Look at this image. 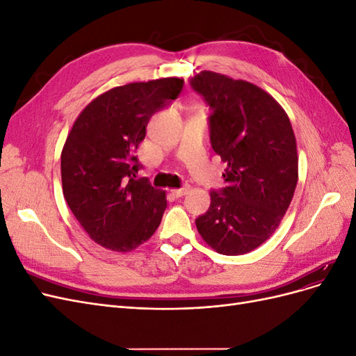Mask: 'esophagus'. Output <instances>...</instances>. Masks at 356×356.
I'll use <instances>...</instances> for the list:
<instances>
[{
	"label": "esophagus",
	"mask_w": 356,
	"mask_h": 356,
	"mask_svg": "<svg viewBox=\"0 0 356 356\" xmlns=\"http://www.w3.org/2000/svg\"><path fill=\"white\" fill-rule=\"evenodd\" d=\"M188 190H190V187H188V186H184V187H181V188L172 190V193H174V196H177V197H182V196L187 195Z\"/></svg>",
	"instance_id": "34e87169"
}]
</instances>
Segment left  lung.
Listing matches in <instances>:
<instances>
[{
  "label": "left lung",
  "instance_id": "obj_1",
  "mask_svg": "<svg viewBox=\"0 0 356 356\" xmlns=\"http://www.w3.org/2000/svg\"><path fill=\"white\" fill-rule=\"evenodd\" d=\"M191 88L209 105V138L225 163L227 186L211 191L196 218L202 239L222 255H242L264 243L293 200L298 179L297 143L289 118L258 86L202 71Z\"/></svg>",
  "mask_w": 356,
  "mask_h": 356
}]
</instances>
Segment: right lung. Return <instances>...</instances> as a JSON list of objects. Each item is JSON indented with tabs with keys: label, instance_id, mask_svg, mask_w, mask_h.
Returning a JSON list of instances; mask_svg holds the SVG:
<instances>
[{
	"label": "right lung",
	"instance_id": "right-lung-1",
	"mask_svg": "<svg viewBox=\"0 0 356 356\" xmlns=\"http://www.w3.org/2000/svg\"><path fill=\"white\" fill-rule=\"evenodd\" d=\"M178 77L129 83L80 113L60 154L62 190L74 217L98 245L129 252L147 242L166 209L165 191L136 178L135 156L149 118L178 98Z\"/></svg>",
	"mask_w": 356,
	"mask_h": 356
}]
</instances>
